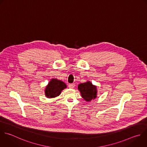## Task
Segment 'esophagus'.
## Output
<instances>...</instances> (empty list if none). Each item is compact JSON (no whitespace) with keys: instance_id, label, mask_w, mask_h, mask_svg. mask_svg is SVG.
Wrapping results in <instances>:
<instances>
[{"instance_id":"1","label":"esophagus","mask_w":147,"mask_h":147,"mask_svg":"<svg viewBox=\"0 0 147 147\" xmlns=\"http://www.w3.org/2000/svg\"><path fill=\"white\" fill-rule=\"evenodd\" d=\"M75 84H68V87H69V88H74V87H75Z\"/></svg>"}]
</instances>
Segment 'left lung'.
<instances>
[{
	"label": "left lung",
	"instance_id": "8db88e82",
	"mask_svg": "<svg viewBox=\"0 0 147 147\" xmlns=\"http://www.w3.org/2000/svg\"><path fill=\"white\" fill-rule=\"evenodd\" d=\"M78 90L80 91L82 98L87 102L91 101L92 99L96 98V87L94 86L90 81L79 84Z\"/></svg>",
	"mask_w": 147,
	"mask_h": 147
}]
</instances>
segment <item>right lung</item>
<instances>
[{"label":"right lung","instance_id":"obj_1","mask_svg":"<svg viewBox=\"0 0 147 147\" xmlns=\"http://www.w3.org/2000/svg\"><path fill=\"white\" fill-rule=\"evenodd\" d=\"M65 88H67V85L63 82L57 79H52L46 87L45 94L49 98H55L59 96L62 90Z\"/></svg>","mask_w":147,"mask_h":147}]
</instances>
